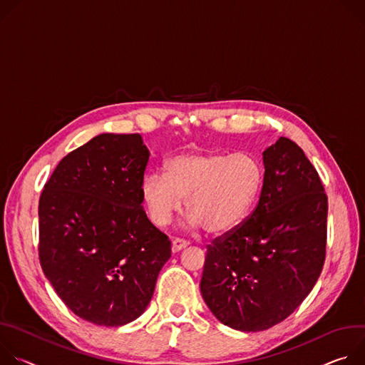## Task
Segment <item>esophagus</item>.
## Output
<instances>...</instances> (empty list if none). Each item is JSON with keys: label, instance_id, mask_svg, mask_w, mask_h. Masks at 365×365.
I'll list each match as a JSON object with an SVG mask.
<instances>
[{"label": "esophagus", "instance_id": "1", "mask_svg": "<svg viewBox=\"0 0 365 365\" xmlns=\"http://www.w3.org/2000/svg\"><path fill=\"white\" fill-rule=\"evenodd\" d=\"M187 247H188V240H185V239L175 237L173 240V252H178V251H181V250H184Z\"/></svg>", "mask_w": 365, "mask_h": 365}]
</instances>
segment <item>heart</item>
Listing matches in <instances>:
<instances>
[{
  "label": "heart",
  "mask_w": 365,
  "mask_h": 365,
  "mask_svg": "<svg viewBox=\"0 0 365 365\" xmlns=\"http://www.w3.org/2000/svg\"><path fill=\"white\" fill-rule=\"evenodd\" d=\"M261 180V164L251 153L187 152L168 160L165 175L149 174L142 195L156 226H167L187 198L190 223L223 235L247 217Z\"/></svg>",
  "instance_id": "heart-1"
}]
</instances>
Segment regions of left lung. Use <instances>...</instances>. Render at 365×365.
Wrapping results in <instances>:
<instances>
[{
    "mask_svg": "<svg viewBox=\"0 0 365 365\" xmlns=\"http://www.w3.org/2000/svg\"><path fill=\"white\" fill-rule=\"evenodd\" d=\"M254 212L213 239L200 290L223 325L272 328L307 297L327 257L328 195L302 148L279 138L264 150Z\"/></svg>",
    "mask_w": 365,
    "mask_h": 365,
    "instance_id": "left-lung-1",
    "label": "left lung"
}]
</instances>
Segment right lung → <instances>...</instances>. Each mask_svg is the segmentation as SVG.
Returning a JSON list of instances; mask_svg holds the SVG:
<instances>
[{
    "label": "right lung",
    "instance_id": "right-lung-1",
    "mask_svg": "<svg viewBox=\"0 0 365 365\" xmlns=\"http://www.w3.org/2000/svg\"><path fill=\"white\" fill-rule=\"evenodd\" d=\"M148 160L139 133H103L69 152L40 194V265L61 300L98 327L138 319L171 257L142 207Z\"/></svg>",
    "mask_w": 365,
    "mask_h": 365
}]
</instances>
